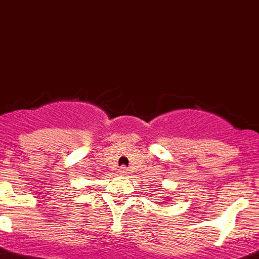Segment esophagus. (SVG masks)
<instances>
[{
	"label": "esophagus",
	"instance_id": "1",
	"mask_svg": "<svg viewBox=\"0 0 259 259\" xmlns=\"http://www.w3.org/2000/svg\"><path fill=\"white\" fill-rule=\"evenodd\" d=\"M118 173L125 174V173H126V169H125V167H120V171H118Z\"/></svg>",
	"mask_w": 259,
	"mask_h": 259
}]
</instances>
